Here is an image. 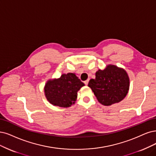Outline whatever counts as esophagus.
<instances>
[{"label":"esophagus","instance_id":"34e87169","mask_svg":"<svg viewBox=\"0 0 156 156\" xmlns=\"http://www.w3.org/2000/svg\"><path fill=\"white\" fill-rule=\"evenodd\" d=\"M89 81V80L88 79V80H86V81H85V82H84V83H85V84L86 85H88Z\"/></svg>","mask_w":156,"mask_h":156}]
</instances>
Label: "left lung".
Segmentation results:
<instances>
[{
    "label": "left lung",
    "instance_id": "8db88e82",
    "mask_svg": "<svg viewBox=\"0 0 156 156\" xmlns=\"http://www.w3.org/2000/svg\"><path fill=\"white\" fill-rule=\"evenodd\" d=\"M88 86L101 104L108 106L124 99L129 89L130 80L123 69L108 65L96 73V78L90 79Z\"/></svg>",
    "mask_w": 156,
    "mask_h": 156
}]
</instances>
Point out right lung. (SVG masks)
Instances as JSON below:
<instances>
[{
  "mask_svg": "<svg viewBox=\"0 0 156 156\" xmlns=\"http://www.w3.org/2000/svg\"><path fill=\"white\" fill-rule=\"evenodd\" d=\"M84 85L74 73L63 74L59 78L48 80L44 87L45 96L52 105L69 107L75 103L77 92Z\"/></svg>",
  "mask_w": 156,
  "mask_h": 156,
  "instance_id": "obj_1",
  "label": "right lung"
}]
</instances>
